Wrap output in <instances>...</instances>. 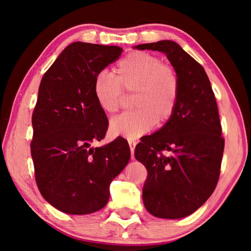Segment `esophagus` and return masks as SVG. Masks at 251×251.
Returning a JSON list of instances; mask_svg holds the SVG:
<instances>
[{
  "mask_svg": "<svg viewBox=\"0 0 251 251\" xmlns=\"http://www.w3.org/2000/svg\"><path fill=\"white\" fill-rule=\"evenodd\" d=\"M128 144H129V148H130V157H131V159H135V156H134V151H135V146H136V142H134V141H129L128 142Z\"/></svg>",
  "mask_w": 251,
  "mask_h": 251,
  "instance_id": "1",
  "label": "esophagus"
}]
</instances>
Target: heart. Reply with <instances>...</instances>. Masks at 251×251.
<instances>
[{
    "label": "heart",
    "instance_id": "heart-1",
    "mask_svg": "<svg viewBox=\"0 0 251 251\" xmlns=\"http://www.w3.org/2000/svg\"><path fill=\"white\" fill-rule=\"evenodd\" d=\"M116 77L100 72L93 82V94L100 108L112 115L125 103V93H135L133 112L114 117L109 131L134 141L156 124L164 125L175 113L179 97V77L171 64L154 54L131 52L116 65Z\"/></svg>",
    "mask_w": 251,
    "mask_h": 251
}]
</instances>
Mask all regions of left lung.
<instances>
[{
	"label": "left lung",
	"mask_w": 251,
	"mask_h": 251,
	"mask_svg": "<svg viewBox=\"0 0 251 251\" xmlns=\"http://www.w3.org/2000/svg\"><path fill=\"white\" fill-rule=\"evenodd\" d=\"M135 49L164 53L179 77L173 117L135 148V158L148 173L144 205L155 217L184 218L201 207L217 186L225 146L217 103L203 67L176 42Z\"/></svg>",
	"instance_id": "8db88e82"
}]
</instances>
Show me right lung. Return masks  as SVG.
I'll use <instances>...</instances> for the list:
<instances>
[{
    "instance_id": "1",
    "label": "right lung",
    "mask_w": 251,
    "mask_h": 251,
    "mask_svg": "<svg viewBox=\"0 0 251 251\" xmlns=\"http://www.w3.org/2000/svg\"><path fill=\"white\" fill-rule=\"evenodd\" d=\"M120 46L74 42L42 77L32 115L31 154L42 196L71 215L92 214L109 198V185L126 167L125 139L103 147L108 121L93 94V82L121 56Z\"/></svg>"
}]
</instances>
